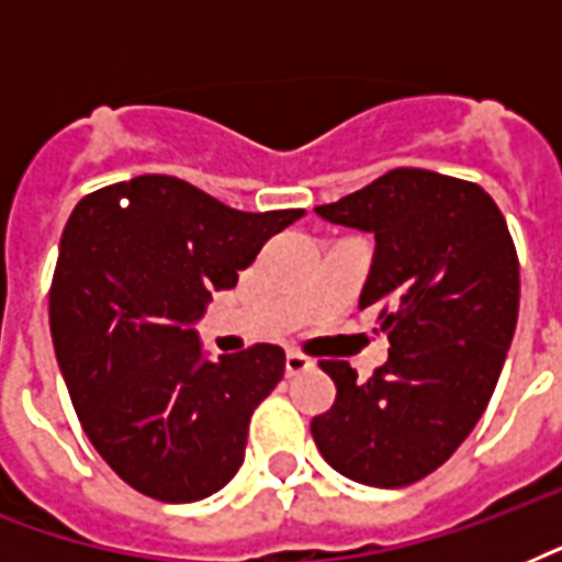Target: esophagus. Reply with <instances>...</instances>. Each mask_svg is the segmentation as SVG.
<instances>
[{
    "instance_id": "obj_1",
    "label": "esophagus",
    "mask_w": 562,
    "mask_h": 562,
    "mask_svg": "<svg viewBox=\"0 0 562 562\" xmlns=\"http://www.w3.org/2000/svg\"><path fill=\"white\" fill-rule=\"evenodd\" d=\"M312 368H315V361L308 359V356H303V352L297 350L285 352V375H300Z\"/></svg>"
}]
</instances>
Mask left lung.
Returning <instances> with one entry per match:
<instances>
[{"label": "left lung", "mask_w": 562, "mask_h": 562, "mask_svg": "<svg viewBox=\"0 0 562 562\" xmlns=\"http://www.w3.org/2000/svg\"><path fill=\"white\" fill-rule=\"evenodd\" d=\"M321 218L375 236L359 308H379L387 364L370 379L347 361L333 408L312 419L329 467L368 487H408L452 458L496 391L519 317V256L479 183L393 169Z\"/></svg>", "instance_id": "1"}]
</instances>
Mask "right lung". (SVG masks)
Here are the masks:
<instances>
[{
	"instance_id": "add662e5",
	"label": "right lung",
	"mask_w": 562,
	"mask_h": 562,
	"mask_svg": "<svg viewBox=\"0 0 562 562\" xmlns=\"http://www.w3.org/2000/svg\"><path fill=\"white\" fill-rule=\"evenodd\" d=\"M300 215L233 210L187 180L143 175L95 189L66 221L48 289L57 364L95 452L143 496L198 502L245 461L285 352L254 344L206 361L192 324Z\"/></svg>"
}]
</instances>
